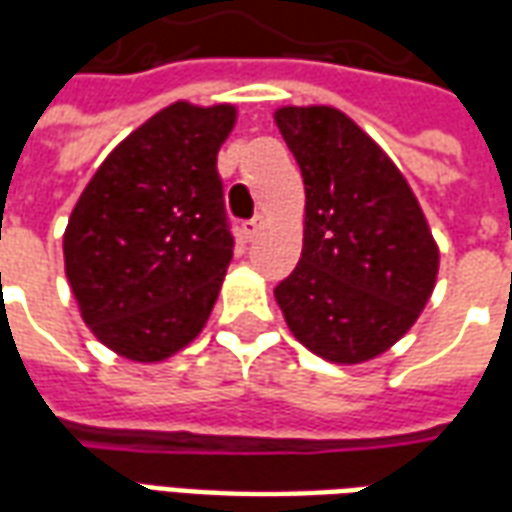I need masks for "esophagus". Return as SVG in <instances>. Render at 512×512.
Here are the masks:
<instances>
[{"mask_svg":"<svg viewBox=\"0 0 512 512\" xmlns=\"http://www.w3.org/2000/svg\"><path fill=\"white\" fill-rule=\"evenodd\" d=\"M263 224H266V219H263V216L257 213V216H252V219H246V222L241 224V230H244L246 238H255V235L263 230Z\"/></svg>","mask_w":512,"mask_h":512,"instance_id":"1","label":"esophagus"}]
</instances>
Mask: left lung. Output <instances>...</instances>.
<instances>
[{"label": "left lung", "instance_id": "1", "mask_svg": "<svg viewBox=\"0 0 512 512\" xmlns=\"http://www.w3.org/2000/svg\"><path fill=\"white\" fill-rule=\"evenodd\" d=\"M277 126L307 191L299 266L274 288L296 340L340 365L384 354L417 321L439 271L414 191L332 106H285Z\"/></svg>", "mask_w": 512, "mask_h": 512}]
</instances>
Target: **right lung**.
<instances>
[{
    "label": "right lung",
    "mask_w": 512,
    "mask_h": 512,
    "mask_svg": "<svg viewBox=\"0 0 512 512\" xmlns=\"http://www.w3.org/2000/svg\"><path fill=\"white\" fill-rule=\"evenodd\" d=\"M235 109H161L106 156L65 230L84 323L112 351L161 362L189 345L233 260L216 153Z\"/></svg>",
    "instance_id": "obj_1"
}]
</instances>
